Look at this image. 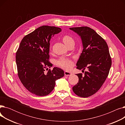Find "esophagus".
Here are the masks:
<instances>
[{"label": "esophagus", "mask_w": 125, "mask_h": 125, "mask_svg": "<svg viewBox=\"0 0 125 125\" xmlns=\"http://www.w3.org/2000/svg\"><path fill=\"white\" fill-rule=\"evenodd\" d=\"M64 74L65 75H66V76H69L71 75V73L70 72H68V71H65L64 72Z\"/></svg>", "instance_id": "34e87169"}]
</instances>
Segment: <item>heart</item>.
Returning a JSON list of instances; mask_svg holds the SVG:
<instances>
[{
  "label": "heart",
  "instance_id": "obj_1",
  "mask_svg": "<svg viewBox=\"0 0 125 125\" xmlns=\"http://www.w3.org/2000/svg\"><path fill=\"white\" fill-rule=\"evenodd\" d=\"M62 41L67 47L69 45H73L75 44L74 39L69 35H65L62 38ZM56 65L58 66L63 69L68 70L73 66V62L70 59L65 57H61L56 61Z\"/></svg>",
  "mask_w": 125,
  "mask_h": 125
}]
</instances>
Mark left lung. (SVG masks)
Listing matches in <instances>:
<instances>
[{
    "label": "left lung",
    "instance_id": "left-lung-1",
    "mask_svg": "<svg viewBox=\"0 0 125 125\" xmlns=\"http://www.w3.org/2000/svg\"><path fill=\"white\" fill-rule=\"evenodd\" d=\"M79 35L83 45V50L76 63V68L88 70L77 74L78 82L73 87L78 96L86 98L99 90L109 74L111 58L105 41L95 30L83 26L70 28Z\"/></svg>",
    "mask_w": 125,
    "mask_h": 125
}]
</instances>
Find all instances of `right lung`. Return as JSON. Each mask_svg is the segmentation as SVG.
I'll return each mask as SVG.
<instances>
[{"instance_id": "1", "label": "right lung", "mask_w": 125, "mask_h": 125, "mask_svg": "<svg viewBox=\"0 0 125 125\" xmlns=\"http://www.w3.org/2000/svg\"><path fill=\"white\" fill-rule=\"evenodd\" d=\"M61 30L54 26H41L23 37L16 52L19 79L30 92L37 96L49 95L56 81L64 75V71L58 67L45 71L52 65L49 61L50 41Z\"/></svg>"}]
</instances>
